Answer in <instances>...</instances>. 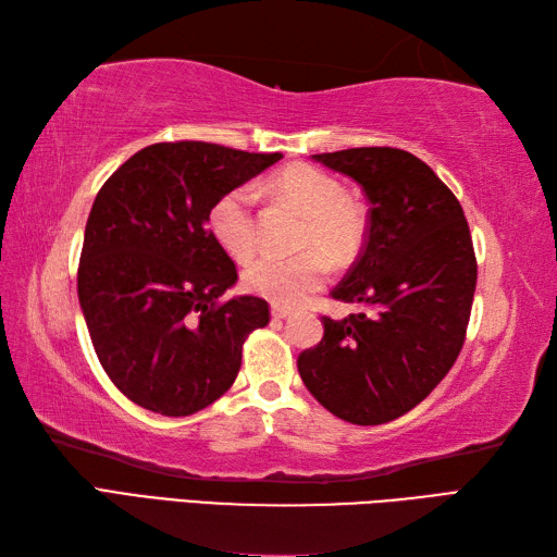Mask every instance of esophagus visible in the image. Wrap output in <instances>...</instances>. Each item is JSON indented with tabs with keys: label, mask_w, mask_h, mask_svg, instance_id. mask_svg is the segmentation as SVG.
Returning <instances> with one entry per match:
<instances>
[{
	"label": "esophagus",
	"mask_w": 557,
	"mask_h": 557,
	"mask_svg": "<svg viewBox=\"0 0 557 557\" xmlns=\"http://www.w3.org/2000/svg\"><path fill=\"white\" fill-rule=\"evenodd\" d=\"M272 318L275 321H285V318H289V311L282 309V306H272Z\"/></svg>",
	"instance_id": "esophagus-1"
}]
</instances>
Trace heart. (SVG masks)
Returning <instances> with one entry per match:
<instances>
[{
    "mask_svg": "<svg viewBox=\"0 0 557 557\" xmlns=\"http://www.w3.org/2000/svg\"><path fill=\"white\" fill-rule=\"evenodd\" d=\"M270 186L306 215L299 246L309 253L289 260L256 258L244 272V285L277 306H297L325 280L327 265L318 251L335 260L351 258L363 242L366 218L361 206L347 196L342 182L313 164H289L272 176ZM253 206V186H236L210 208V232L236 260L248 258L256 248Z\"/></svg>",
    "mask_w": 557,
    "mask_h": 557,
    "instance_id": "obj_1",
    "label": "heart"
}]
</instances>
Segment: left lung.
Returning <instances> with one entry per match:
<instances>
[{
  "mask_svg": "<svg viewBox=\"0 0 557 557\" xmlns=\"http://www.w3.org/2000/svg\"><path fill=\"white\" fill-rule=\"evenodd\" d=\"M369 198L366 244L330 292L371 315H323V339L299 354L304 385L335 417L359 425L399 419L433 393L465 345L476 256L455 194L399 148L313 156Z\"/></svg>",
  "mask_w": 557,
  "mask_h": 557,
  "instance_id": "obj_1",
  "label": "left lung"
}]
</instances>
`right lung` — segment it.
<instances>
[{
    "label": "right lung",
    "instance_id": "right-lung-1",
    "mask_svg": "<svg viewBox=\"0 0 557 557\" xmlns=\"http://www.w3.org/2000/svg\"><path fill=\"white\" fill-rule=\"evenodd\" d=\"M280 158L200 140L156 144L96 196L78 301L104 373L138 407L162 417L206 409L232 387L244 339L268 325L265 299H220L236 268L208 215Z\"/></svg>",
    "mask_w": 557,
    "mask_h": 557
}]
</instances>
